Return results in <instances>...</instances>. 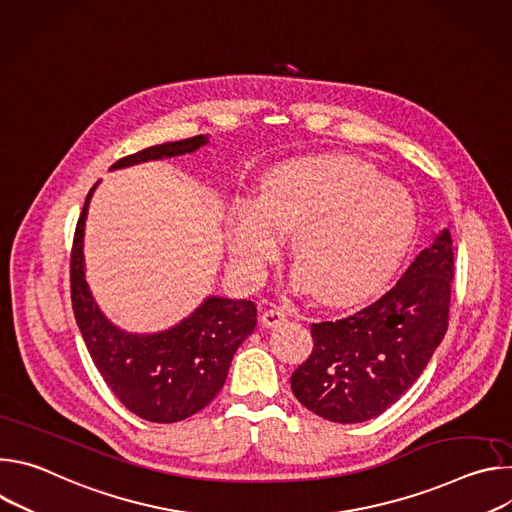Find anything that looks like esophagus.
I'll return each instance as SVG.
<instances>
[{
	"label": "esophagus",
	"instance_id": "esophagus-1",
	"mask_svg": "<svg viewBox=\"0 0 512 512\" xmlns=\"http://www.w3.org/2000/svg\"><path fill=\"white\" fill-rule=\"evenodd\" d=\"M285 318H287V314L281 308H269V310L263 312L261 324L265 328H277V326H281L285 322Z\"/></svg>",
	"mask_w": 512,
	"mask_h": 512
}]
</instances>
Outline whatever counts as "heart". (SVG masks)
<instances>
[{"label":"heart","mask_w":512,"mask_h":512,"mask_svg":"<svg viewBox=\"0 0 512 512\" xmlns=\"http://www.w3.org/2000/svg\"><path fill=\"white\" fill-rule=\"evenodd\" d=\"M229 253L247 281L261 277L291 233L296 279L332 306L377 291L401 265L417 235V206L397 182L350 156L320 154L275 164L259 200H241L227 227Z\"/></svg>","instance_id":"obj_1"}]
</instances>
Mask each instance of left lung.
<instances>
[{"label": "left lung", "instance_id": "obj_1", "mask_svg": "<svg viewBox=\"0 0 512 512\" xmlns=\"http://www.w3.org/2000/svg\"><path fill=\"white\" fill-rule=\"evenodd\" d=\"M454 249L437 233L393 289L334 322L312 324V354L291 375V391L334 423H362L397 403L446 336Z\"/></svg>", "mask_w": 512, "mask_h": 512}]
</instances>
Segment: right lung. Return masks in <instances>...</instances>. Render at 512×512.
<instances>
[{"label":"right lung","instance_id":"1","mask_svg":"<svg viewBox=\"0 0 512 512\" xmlns=\"http://www.w3.org/2000/svg\"><path fill=\"white\" fill-rule=\"evenodd\" d=\"M206 143V135H196L152 145L121 158L109 170L192 154ZM95 188L97 184L87 194L70 253L72 312L97 371L131 413L154 423L182 421L223 389L237 348L257 326V306L251 300L208 296L168 330L133 334L117 328L97 306L85 279L83 239Z\"/></svg>","mask_w":512,"mask_h":512}]
</instances>
